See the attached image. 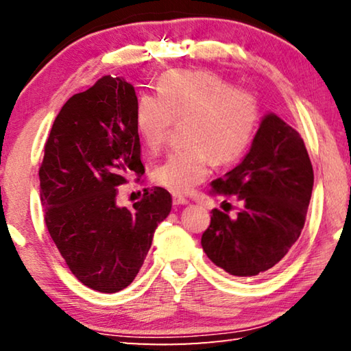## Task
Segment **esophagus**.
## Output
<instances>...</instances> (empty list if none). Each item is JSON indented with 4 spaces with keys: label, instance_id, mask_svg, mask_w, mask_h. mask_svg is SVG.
<instances>
[{
    "label": "esophagus",
    "instance_id": "obj_1",
    "mask_svg": "<svg viewBox=\"0 0 351 351\" xmlns=\"http://www.w3.org/2000/svg\"><path fill=\"white\" fill-rule=\"evenodd\" d=\"M171 201H173V204L175 206H184V204H189V199L187 198H184V197H181V195H173V197H171Z\"/></svg>",
    "mask_w": 351,
    "mask_h": 351
}]
</instances>
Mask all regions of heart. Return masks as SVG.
I'll return each instance as SVG.
<instances>
[{"label":"heart","instance_id":"obj_1","mask_svg":"<svg viewBox=\"0 0 351 351\" xmlns=\"http://www.w3.org/2000/svg\"><path fill=\"white\" fill-rule=\"evenodd\" d=\"M190 145L169 154L153 171V181L171 193H189L210 173L213 159H239L252 142L258 105L251 93L206 71H173L158 85V97L142 96L134 128L152 153L164 147L173 122H186Z\"/></svg>","mask_w":351,"mask_h":351}]
</instances>
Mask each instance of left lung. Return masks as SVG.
I'll list each match as a JSON object with an SVG mask.
<instances>
[{
  "instance_id": "left-lung-1",
  "label": "left lung",
  "mask_w": 351,
  "mask_h": 351,
  "mask_svg": "<svg viewBox=\"0 0 351 351\" xmlns=\"http://www.w3.org/2000/svg\"><path fill=\"white\" fill-rule=\"evenodd\" d=\"M313 182L304 139L274 112L265 114L241 162L210 184L213 195L237 197L243 209L232 218L212 210L201 237L207 257L235 277L271 269L300 237Z\"/></svg>"
}]
</instances>
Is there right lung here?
<instances>
[{"instance_id":"add662e5","label":"right lung","mask_w":351,"mask_h":351,"mask_svg":"<svg viewBox=\"0 0 351 351\" xmlns=\"http://www.w3.org/2000/svg\"><path fill=\"white\" fill-rule=\"evenodd\" d=\"M132 83L105 75L62 106L38 171L51 239L71 272L99 293H117L138 276L158 224L171 210L162 187L133 209L116 203L117 187L144 173L134 128Z\"/></svg>"}]
</instances>
